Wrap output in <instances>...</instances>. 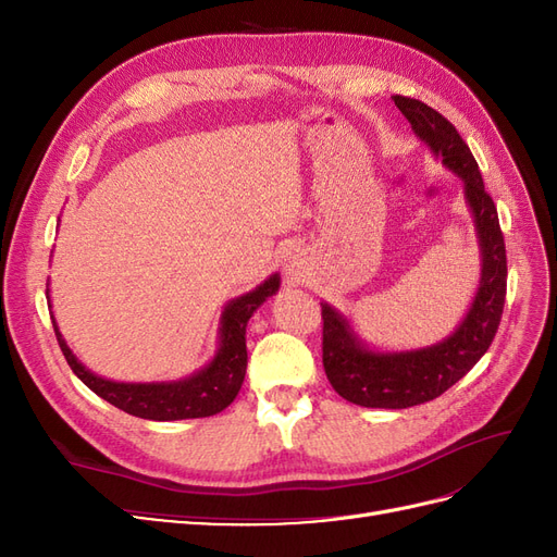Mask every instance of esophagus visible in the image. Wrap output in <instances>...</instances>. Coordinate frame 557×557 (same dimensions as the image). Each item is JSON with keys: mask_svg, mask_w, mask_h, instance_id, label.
Listing matches in <instances>:
<instances>
[{"mask_svg": "<svg viewBox=\"0 0 557 557\" xmlns=\"http://www.w3.org/2000/svg\"><path fill=\"white\" fill-rule=\"evenodd\" d=\"M285 274H290L293 278H299V274H301V269H299V262H290V264H285Z\"/></svg>", "mask_w": 557, "mask_h": 557, "instance_id": "34e87169", "label": "esophagus"}]
</instances>
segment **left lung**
I'll list each match as a JSON object with an SVG mask.
<instances>
[{"instance_id":"8db88e82","label":"left lung","mask_w":557,"mask_h":557,"mask_svg":"<svg viewBox=\"0 0 557 557\" xmlns=\"http://www.w3.org/2000/svg\"><path fill=\"white\" fill-rule=\"evenodd\" d=\"M416 137L448 172L462 178L465 201L474 218L481 278L460 325L444 342L413 350H376L327 301L323 307V367L344 399L367 409H409L446 393L491 348L507 297V250L493 197L485 193L479 164L446 117L411 97H393Z\"/></svg>"}]
</instances>
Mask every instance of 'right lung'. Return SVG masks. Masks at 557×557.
Wrapping results in <instances>:
<instances>
[{
    "mask_svg": "<svg viewBox=\"0 0 557 557\" xmlns=\"http://www.w3.org/2000/svg\"><path fill=\"white\" fill-rule=\"evenodd\" d=\"M281 276L272 274L256 290L230 299L218 327V348L211 362H207L195 374L178 381H153V383H121L97 376L83 364L72 348L66 346L64 336L53 318L58 344L74 374L86 383L95 395L107 399L121 411L146 418V420H185L207 418L221 413L239 395L246 376L248 352H246V325L267 297L278 293ZM50 299V290H46Z\"/></svg>",
    "mask_w": 557,
    "mask_h": 557,
    "instance_id": "1",
    "label": "right lung"
}]
</instances>
